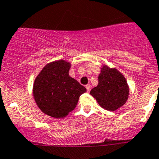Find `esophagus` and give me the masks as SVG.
I'll list each match as a JSON object with an SVG mask.
<instances>
[{
	"label": "esophagus",
	"instance_id": "1",
	"mask_svg": "<svg viewBox=\"0 0 159 159\" xmlns=\"http://www.w3.org/2000/svg\"><path fill=\"white\" fill-rule=\"evenodd\" d=\"M86 88H87V92H90V91H91V85H90V84H87V85H86Z\"/></svg>",
	"mask_w": 159,
	"mask_h": 159
}]
</instances>
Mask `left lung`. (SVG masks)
I'll use <instances>...</instances> for the list:
<instances>
[{
  "mask_svg": "<svg viewBox=\"0 0 159 159\" xmlns=\"http://www.w3.org/2000/svg\"><path fill=\"white\" fill-rule=\"evenodd\" d=\"M90 94L103 109L115 111L127 102L129 87L121 72L116 68L103 65L98 75V84Z\"/></svg>",
  "mask_w": 159,
  "mask_h": 159,
  "instance_id": "left-lung-1",
  "label": "left lung"
}]
</instances>
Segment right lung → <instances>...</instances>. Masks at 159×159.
Segmentation results:
<instances>
[{"label": "right lung", "instance_id": "right-lung-1", "mask_svg": "<svg viewBox=\"0 0 159 159\" xmlns=\"http://www.w3.org/2000/svg\"><path fill=\"white\" fill-rule=\"evenodd\" d=\"M71 63L57 60L45 65L34 79L32 93L36 105L45 114L63 118L75 108L80 96L87 91L69 75Z\"/></svg>", "mask_w": 159, "mask_h": 159}]
</instances>
